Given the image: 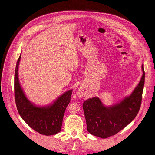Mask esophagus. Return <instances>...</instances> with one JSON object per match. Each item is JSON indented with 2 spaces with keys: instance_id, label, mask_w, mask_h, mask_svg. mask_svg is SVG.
<instances>
[{
  "instance_id": "34e87169",
  "label": "esophagus",
  "mask_w": 155,
  "mask_h": 155,
  "mask_svg": "<svg viewBox=\"0 0 155 155\" xmlns=\"http://www.w3.org/2000/svg\"><path fill=\"white\" fill-rule=\"evenodd\" d=\"M77 96L79 97H82L83 96V92L82 91V90H79L77 92Z\"/></svg>"
}]
</instances>
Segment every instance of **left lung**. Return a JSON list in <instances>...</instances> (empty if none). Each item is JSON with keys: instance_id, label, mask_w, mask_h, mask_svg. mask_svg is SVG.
<instances>
[{"instance_id": "1", "label": "left lung", "mask_w": 155, "mask_h": 155, "mask_svg": "<svg viewBox=\"0 0 155 155\" xmlns=\"http://www.w3.org/2000/svg\"><path fill=\"white\" fill-rule=\"evenodd\" d=\"M143 75L140 81L129 96L120 101L105 106L98 97L89 98L83 104L88 132L93 135L106 138L114 135L129 124L136 117L141 106L145 83Z\"/></svg>"}]
</instances>
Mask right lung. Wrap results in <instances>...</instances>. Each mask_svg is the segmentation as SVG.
<instances>
[{
    "instance_id": "add662e5",
    "label": "right lung",
    "mask_w": 155,
    "mask_h": 155,
    "mask_svg": "<svg viewBox=\"0 0 155 155\" xmlns=\"http://www.w3.org/2000/svg\"><path fill=\"white\" fill-rule=\"evenodd\" d=\"M21 54L17 61L14 80L15 100L18 113L31 129L45 135H52L61 130L62 120L67 106L70 101L72 90L59 96L46 106H38L26 97L18 78V67Z\"/></svg>"
}]
</instances>
